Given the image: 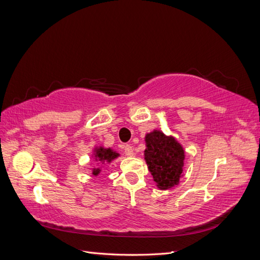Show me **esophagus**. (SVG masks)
I'll list each match as a JSON object with an SVG mask.
<instances>
[{"mask_svg":"<svg viewBox=\"0 0 260 260\" xmlns=\"http://www.w3.org/2000/svg\"><path fill=\"white\" fill-rule=\"evenodd\" d=\"M124 154L127 155V156H133L135 155V152H133V148H132V146L131 145H129V144H127L124 146Z\"/></svg>","mask_w":260,"mask_h":260,"instance_id":"1","label":"esophagus"}]
</instances>
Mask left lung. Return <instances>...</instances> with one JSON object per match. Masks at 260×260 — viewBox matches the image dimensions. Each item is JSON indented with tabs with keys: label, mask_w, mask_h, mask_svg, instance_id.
Instances as JSON below:
<instances>
[{
	"label": "left lung",
	"mask_w": 260,
	"mask_h": 260,
	"mask_svg": "<svg viewBox=\"0 0 260 260\" xmlns=\"http://www.w3.org/2000/svg\"><path fill=\"white\" fill-rule=\"evenodd\" d=\"M144 158L157 187L168 190L179 183L184 165L183 147L174 137L154 130L145 136Z\"/></svg>",
	"instance_id": "left-lung-1"
}]
</instances>
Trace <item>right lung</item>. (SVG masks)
I'll return each mask as SVG.
<instances>
[{"mask_svg": "<svg viewBox=\"0 0 260 260\" xmlns=\"http://www.w3.org/2000/svg\"><path fill=\"white\" fill-rule=\"evenodd\" d=\"M94 157H95V160L101 161L102 164L103 162H111L113 159L117 158L119 154L114 152L113 149L111 148H104V147H98L95 148V151H94ZM101 172L100 168H94L92 171V175L94 176H98Z\"/></svg>", "mask_w": 260, "mask_h": 260, "instance_id": "add662e5", "label": "right lung"}]
</instances>
